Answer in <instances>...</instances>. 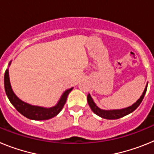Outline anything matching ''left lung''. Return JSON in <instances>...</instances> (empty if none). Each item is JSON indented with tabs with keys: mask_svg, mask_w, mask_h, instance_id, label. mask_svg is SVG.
I'll list each match as a JSON object with an SVG mask.
<instances>
[{
	"mask_svg": "<svg viewBox=\"0 0 154 154\" xmlns=\"http://www.w3.org/2000/svg\"><path fill=\"white\" fill-rule=\"evenodd\" d=\"M146 89H147V85H146V88L144 89L143 92V95L140 96V98L133 105H132L131 106L127 107V108L123 109H117V110H103L100 109L99 107L96 106V105L95 104V103L92 100V97L90 96L89 94H88L87 96V101L89 103V106H90L91 109L92 110V112L94 113H96V115H98L100 117L103 118V119H119L121 117H123L125 116L128 115V114L131 113L132 112H133L137 107L140 106V104L141 103V102L143 101V99L144 96L146 94Z\"/></svg>",
	"mask_w": 154,
	"mask_h": 154,
	"instance_id": "8db88e82",
	"label": "left lung"
}]
</instances>
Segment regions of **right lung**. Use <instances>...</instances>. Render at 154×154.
Returning <instances> with one entry per match:
<instances>
[{"mask_svg": "<svg viewBox=\"0 0 154 154\" xmlns=\"http://www.w3.org/2000/svg\"><path fill=\"white\" fill-rule=\"evenodd\" d=\"M5 89L7 96L11 104L21 115L27 117L28 119H34V120H45V119H51L59 113V112L65 106L68 96H69V92L72 91V88L65 91L61 97L58 104L54 107L49 109L31 106L28 103H24L21 99H19L12 91L10 80H9L8 69L5 71Z\"/></svg>", "mask_w": 154, "mask_h": 154, "instance_id": "right-lung-1", "label": "right lung"}]
</instances>
